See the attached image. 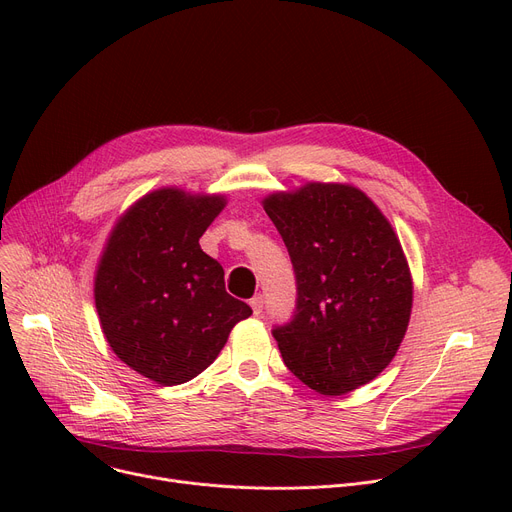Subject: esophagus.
<instances>
[{"label":"esophagus","mask_w":512,"mask_h":512,"mask_svg":"<svg viewBox=\"0 0 512 512\" xmlns=\"http://www.w3.org/2000/svg\"><path fill=\"white\" fill-rule=\"evenodd\" d=\"M263 303H265V301H263L261 294H257V297H253V299H251V303H249V305H251V309H253V313H255V315H261V311H263Z\"/></svg>","instance_id":"1"}]
</instances>
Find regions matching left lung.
Returning a JSON list of instances; mask_svg holds the SVG:
<instances>
[{
  "instance_id": "8db88e82",
  "label": "left lung",
  "mask_w": 512,
  "mask_h": 512,
  "mask_svg": "<svg viewBox=\"0 0 512 512\" xmlns=\"http://www.w3.org/2000/svg\"><path fill=\"white\" fill-rule=\"evenodd\" d=\"M297 274V311L274 338L311 390L342 396L390 365L407 334L413 276L382 209L346 182H305L261 199Z\"/></svg>"
}]
</instances>
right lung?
<instances>
[{
    "label": "right lung",
    "instance_id": "1",
    "mask_svg": "<svg viewBox=\"0 0 512 512\" xmlns=\"http://www.w3.org/2000/svg\"><path fill=\"white\" fill-rule=\"evenodd\" d=\"M226 203L224 193L155 188L120 215L99 255L101 332L122 363L155 384L193 380L253 313L226 292L222 265L199 245Z\"/></svg>",
    "mask_w": 512,
    "mask_h": 512
}]
</instances>
